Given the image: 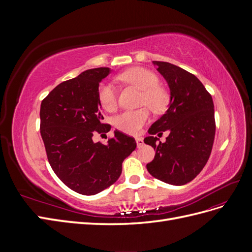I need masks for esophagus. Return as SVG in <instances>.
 <instances>
[{"label":"esophagus","mask_w":252,"mask_h":252,"mask_svg":"<svg viewBox=\"0 0 252 252\" xmlns=\"http://www.w3.org/2000/svg\"><path fill=\"white\" fill-rule=\"evenodd\" d=\"M135 141H136V145H138V147H142L144 145V141L142 138H140V136H138V138H135Z\"/></svg>","instance_id":"34e87169"}]
</instances>
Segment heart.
<instances>
[{
	"label": "heart",
	"instance_id": "obj_1",
	"mask_svg": "<svg viewBox=\"0 0 252 252\" xmlns=\"http://www.w3.org/2000/svg\"><path fill=\"white\" fill-rule=\"evenodd\" d=\"M119 79L142 90V105H147L152 111L157 113L163 112L166 109L168 104V94L162 87L158 86V79L152 71L142 67H134L121 73ZM97 98L102 107L107 111H113L117 108V90L111 84L105 83L98 87ZM149 119L150 112L147 107L126 110L113 119V125L122 132L136 134L141 131L142 127Z\"/></svg>",
	"mask_w": 252,
	"mask_h": 252
}]
</instances>
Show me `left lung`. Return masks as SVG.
Returning <instances> with one entry per match:
<instances>
[{
    "mask_svg": "<svg viewBox=\"0 0 252 252\" xmlns=\"http://www.w3.org/2000/svg\"><path fill=\"white\" fill-rule=\"evenodd\" d=\"M168 84V109L149 128L144 139L156 150L155 158L146 165L152 177L181 186L192 181L207 163L216 134L215 106L210 94L195 75L167 62L154 61ZM168 130L166 142L154 134ZM159 143H158L157 142Z\"/></svg>",
    "mask_w": 252,
    "mask_h": 252,
    "instance_id": "1",
    "label": "left lung"
}]
</instances>
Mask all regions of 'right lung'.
Wrapping results in <instances>:
<instances>
[{"instance_id":"obj_1","label":"right lung","mask_w":252,"mask_h":252,"mask_svg":"<svg viewBox=\"0 0 252 252\" xmlns=\"http://www.w3.org/2000/svg\"><path fill=\"white\" fill-rule=\"evenodd\" d=\"M110 68L88 69L52 89L41 104V135L48 162L58 178L73 191L94 195L116 183L122 163L135 149L131 136L119 130L107 144L94 143V133H105L100 83Z\"/></svg>"}]
</instances>
